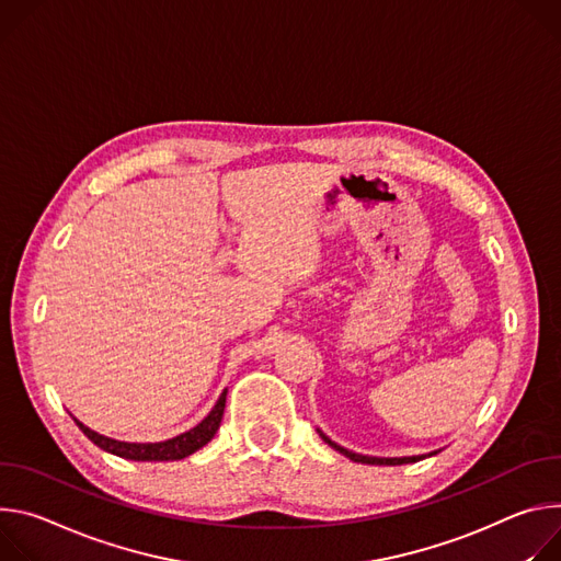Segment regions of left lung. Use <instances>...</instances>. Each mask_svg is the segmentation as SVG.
Returning <instances> with one entry per match:
<instances>
[{
    "label": "left lung",
    "instance_id": "obj_1",
    "mask_svg": "<svg viewBox=\"0 0 561 561\" xmlns=\"http://www.w3.org/2000/svg\"><path fill=\"white\" fill-rule=\"evenodd\" d=\"M321 437H323V442L325 444H330L334 450H339L341 455H345L347 459H352V461H356V463H369V466H401V463H414V461H421L423 457H394V459H381V457H365V455H356V453H350V450H345V448H341V446H336L332 439H328L325 434L321 432ZM432 455H437V453H432Z\"/></svg>",
    "mask_w": 561,
    "mask_h": 561
}]
</instances>
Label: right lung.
I'll list each match as a JSON object with an SVG mask.
<instances>
[{
	"label": "right lung",
	"instance_id": "1",
	"mask_svg": "<svg viewBox=\"0 0 561 561\" xmlns=\"http://www.w3.org/2000/svg\"><path fill=\"white\" fill-rule=\"evenodd\" d=\"M225 399H227V390L220 394V399L216 401L214 410L190 432H182L180 437H173L169 442H160V444H127V442H115L108 437H102V434L93 432L91 427H87L84 423H78V427L87 434V437L102 450L117 455L122 459H131V461H175V459H184L194 455L196 450H201L203 446H207L214 434L220 427V419L225 412Z\"/></svg>",
	"mask_w": 561,
	"mask_h": 561
}]
</instances>
